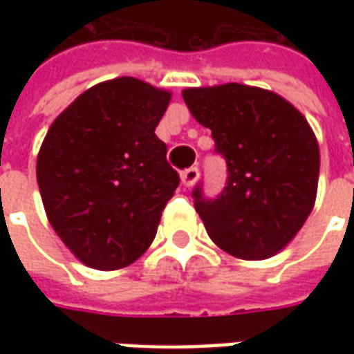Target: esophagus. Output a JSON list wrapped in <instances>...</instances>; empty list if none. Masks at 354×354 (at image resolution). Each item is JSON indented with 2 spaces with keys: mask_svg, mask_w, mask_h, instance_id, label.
I'll list each match as a JSON object with an SVG mask.
<instances>
[{
  "mask_svg": "<svg viewBox=\"0 0 354 354\" xmlns=\"http://www.w3.org/2000/svg\"><path fill=\"white\" fill-rule=\"evenodd\" d=\"M197 180H199V169H197V167H189V169H185L184 172H182V184H184L185 187H192Z\"/></svg>",
  "mask_w": 354,
  "mask_h": 354,
  "instance_id": "esophagus-1",
  "label": "esophagus"
}]
</instances>
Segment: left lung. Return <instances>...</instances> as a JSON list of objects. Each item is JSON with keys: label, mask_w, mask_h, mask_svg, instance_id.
<instances>
[{"label": "left lung", "mask_w": 354, "mask_h": 354, "mask_svg": "<svg viewBox=\"0 0 354 354\" xmlns=\"http://www.w3.org/2000/svg\"><path fill=\"white\" fill-rule=\"evenodd\" d=\"M182 96L227 162L216 199L193 189L208 237L241 260L281 252L317 199L319 142L307 119L279 94L241 83L184 88Z\"/></svg>", "instance_id": "1"}]
</instances>
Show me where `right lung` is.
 I'll return each mask as SVG.
<instances>
[{
    "label": "right lung",
    "instance_id": "right-lung-1",
    "mask_svg": "<svg viewBox=\"0 0 354 354\" xmlns=\"http://www.w3.org/2000/svg\"><path fill=\"white\" fill-rule=\"evenodd\" d=\"M170 93L117 77L80 94L53 121L37 155V185L53 230L85 266H131L153 243L180 184L155 127Z\"/></svg>",
    "mask_w": 354,
    "mask_h": 354
}]
</instances>
